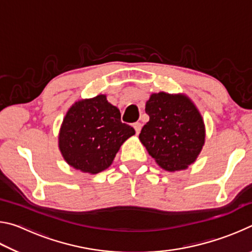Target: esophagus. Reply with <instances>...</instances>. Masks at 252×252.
<instances>
[{"label":"esophagus","mask_w":252,"mask_h":252,"mask_svg":"<svg viewBox=\"0 0 252 252\" xmlns=\"http://www.w3.org/2000/svg\"><path fill=\"white\" fill-rule=\"evenodd\" d=\"M133 127H134V130H135V132H136V134H139L140 131H141L142 125H141V123H140V122H135L134 125H133Z\"/></svg>","instance_id":"obj_1"}]
</instances>
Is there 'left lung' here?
Wrapping results in <instances>:
<instances>
[{"label":"left lung","mask_w":252,"mask_h":252,"mask_svg":"<svg viewBox=\"0 0 252 252\" xmlns=\"http://www.w3.org/2000/svg\"><path fill=\"white\" fill-rule=\"evenodd\" d=\"M150 117L139 139L165 171L186 170L206 141V126L197 106L183 93H152L146 103Z\"/></svg>","instance_id":"1"}]
</instances>
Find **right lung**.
I'll return each instance as SVG.
<instances>
[{
    "instance_id": "obj_1",
    "label": "right lung",
    "mask_w": 252,
    "mask_h": 252,
    "mask_svg": "<svg viewBox=\"0 0 252 252\" xmlns=\"http://www.w3.org/2000/svg\"><path fill=\"white\" fill-rule=\"evenodd\" d=\"M133 134V127L121 122L120 110L105 94H99L70 106L60 127L58 143L70 167L96 174L112 164L120 147Z\"/></svg>"
}]
</instances>
